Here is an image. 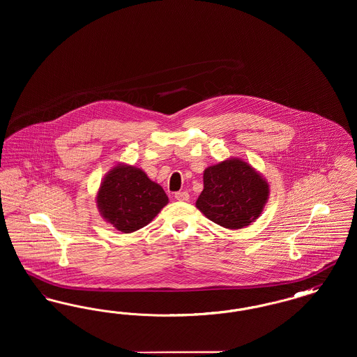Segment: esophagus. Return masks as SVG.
Returning a JSON list of instances; mask_svg holds the SVG:
<instances>
[{"instance_id": "esophagus-1", "label": "esophagus", "mask_w": 357, "mask_h": 357, "mask_svg": "<svg viewBox=\"0 0 357 357\" xmlns=\"http://www.w3.org/2000/svg\"><path fill=\"white\" fill-rule=\"evenodd\" d=\"M188 198H190V195H188V192H186V191H179V192H175V199H176V201H181V202H186V201H188Z\"/></svg>"}]
</instances>
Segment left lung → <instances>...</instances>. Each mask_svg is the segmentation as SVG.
Masks as SVG:
<instances>
[{
	"mask_svg": "<svg viewBox=\"0 0 357 357\" xmlns=\"http://www.w3.org/2000/svg\"><path fill=\"white\" fill-rule=\"evenodd\" d=\"M266 179L241 158H229L207 167L197 208L210 221L237 230L259 217L269 198Z\"/></svg>",
	"mask_w": 357,
	"mask_h": 357,
	"instance_id": "8db88e82",
	"label": "left lung"
}]
</instances>
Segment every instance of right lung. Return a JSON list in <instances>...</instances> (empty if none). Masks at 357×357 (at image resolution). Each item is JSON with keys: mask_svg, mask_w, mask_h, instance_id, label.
<instances>
[{"mask_svg": "<svg viewBox=\"0 0 357 357\" xmlns=\"http://www.w3.org/2000/svg\"><path fill=\"white\" fill-rule=\"evenodd\" d=\"M96 204L107 223L121 233H132L153 221L169 197L142 169L119 163L104 176Z\"/></svg>", "mask_w": 357, "mask_h": 357, "instance_id": "right-lung-1", "label": "right lung"}]
</instances>
